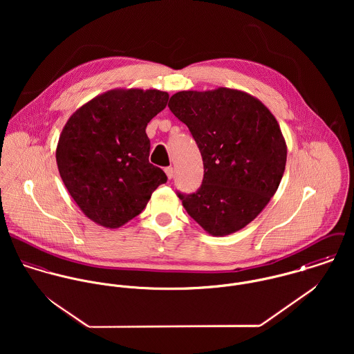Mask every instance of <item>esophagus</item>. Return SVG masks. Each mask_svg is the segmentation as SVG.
Wrapping results in <instances>:
<instances>
[{
  "mask_svg": "<svg viewBox=\"0 0 354 354\" xmlns=\"http://www.w3.org/2000/svg\"><path fill=\"white\" fill-rule=\"evenodd\" d=\"M165 173H166V176H167V178L169 180H171L173 177H174V169L170 166V167H166L165 169Z\"/></svg>",
  "mask_w": 354,
  "mask_h": 354,
  "instance_id": "34e87169",
  "label": "esophagus"
}]
</instances>
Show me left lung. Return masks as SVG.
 Listing matches in <instances>:
<instances>
[{
	"label": "left lung",
	"instance_id": "8db88e82",
	"mask_svg": "<svg viewBox=\"0 0 354 354\" xmlns=\"http://www.w3.org/2000/svg\"><path fill=\"white\" fill-rule=\"evenodd\" d=\"M169 107L191 131L203 158L204 177L183 205L215 237L251 223L275 195L288 147L270 109L251 94L227 87L180 91Z\"/></svg>",
	"mask_w": 354,
	"mask_h": 354
}]
</instances>
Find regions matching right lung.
<instances>
[{
	"mask_svg": "<svg viewBox=\"0 0 354 354\" xmlns=\"http://www.w3.org/2000/svg\"><path fill=\"white\" fill-rule=\"evenodd\" d=\"M167 100L166 91L114 88L82 104L64 125L55 149L59 176L83 214L100 226L121 227L167 181L149 162L146 133Z\"/></svg>",
	"mask_w": 354,
	"mask_h": 354,
	"instance_id": "add662e5",
	"label": "right lung"
}]
</instances>
